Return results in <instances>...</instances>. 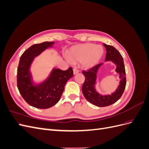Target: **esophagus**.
I'll use <instances>...</instances> for the list:
<instances>
[{"label":"esophagus","instance_id":"1","mask_svg":"<svg viewBox=\"0 0 149 149\" xmlns=\"http://www.w3.org/2000/svg\"><path fill=\"white\" fill-rule=\"evenodd\" d=\"M79 71V70L76 67H74V68H73V73H74V74H76L78 73Z\"/></svg>","mask_w":149,"mask_h":149}]
</instances>
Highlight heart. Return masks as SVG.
<instances>
[{
  "label": "heart",
  "mask_w": 149,
  "mask_h": 149,
  "mask_svg": "<svg viewBox=\"0 0 149 149\" xmlns=\"http://www.w3.org/2000/svg\"><path fill=\"white\" fill-rule=\"evenodd\" d=\"M104 53L101 46L95 44L85 43L77 45L69 52L70 59L74 61H81L84 67H91L100 61Z\"/></svg>",
  "instance_id": "1"
}]
</instances>
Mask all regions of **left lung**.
<instances>
[{
  "label": "left lung",
  "instance_id": "obj_1",
  "mask_svg": "<svg viewBox=\"0 0 149 149\" xmlns=\"http://www.w3.org/2000/svg\"><path fill=\"white\" fill-rule=\"evenodd\" d=\"M104 46L106 49L105 61L111 60L117 65L116 71L119 73L121 81L119 86L115 93H112L111 95L101 96L95 91L94 85L96 82L97 70L102 63L96 65L91 68L82 71V73L85 76V80L82 86L83 95L89 102L98 107L110 106L118 101L123 95L126 85L125 70L123 56L114 47L105 43H104Z\"/></svg>",
  "mask_w": 149,
  "mask_h": 149
}]
</instances>
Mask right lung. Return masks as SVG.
Returning a JSON list of instances; mask_svg holds the SVG:
<instances>
[{
	"label": "right lung",
	"mask_w": 149,
	"mask_h": 149,
	"mask_svg": "<svg viewBox=\"0 0 149 149\" xmlns=\"http://www.w3.org/2000/svg\"><path fill=\"white\" fill-rule=\"evenodd\" d=\"M53 42H45L35 44L22 54L17 68V88L24 100L29 105L38 109H47L59 101L66 82L73 76L71 67L65 71L54 69L45 82L33 84L29 68L33 58Z\"/></svg>",
	"instance_id": "add662e5"
}]
</instances>
